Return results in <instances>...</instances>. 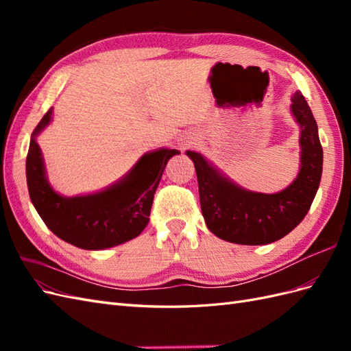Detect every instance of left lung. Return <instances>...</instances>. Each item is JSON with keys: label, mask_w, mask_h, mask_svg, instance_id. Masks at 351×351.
<instances>
[{"label": "left lung", "mask_w": 351, "mask_h": 351, "mask_svg": "<svg viewBox=\"0 0 351 351\" xmlns=\"http://www.w3.org/2000/svg\"><path fill=\"white\" fill-rule=\"evenodd\" d=\"M291 111L302 127V168L280 193L243 190L222 177L204 156L187 151L196 168L202 215L217 237L249 246L268 244L289 234L306 217L319 187L324 152L315 117L302 92L294 93Z\"/></svg>", "instance_id": "left-lung-1"}]
</instances>
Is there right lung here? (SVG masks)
<instances>
[{
    "instance_id": "obj_1",
    "label": "right lung",
    "mask_w": 351,
    "mask_h": 351,
    "mask_svg": "<svg viewBox=\"0 0 351 351\" xmlns=\"http://www.w3.org/2000/svg\"><path fill=\"white\" fill-rule=\"evenodd\" d=\"M52 108L32 133L26 156V178L32 204L47 227L73 246L101 250L137 237L149 222L155 190L168 159L180 154L159 149L143 155L120 183L101 193L62 197L45 178L44 161L35 136L51 120Z\"/></svg>"
}]
</instances>
